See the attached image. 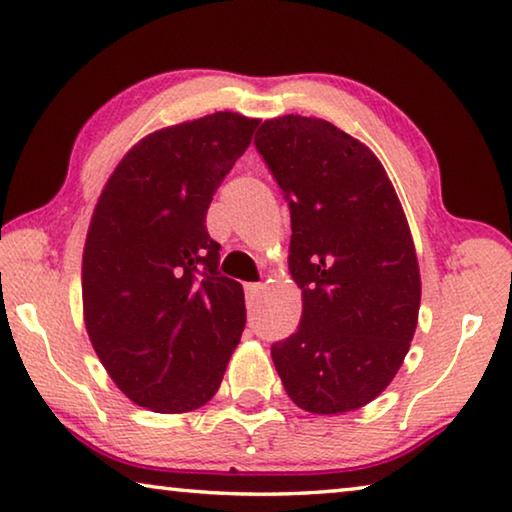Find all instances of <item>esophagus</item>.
Instances as JSON below:
<instances>
[{"instance_id":"esophagus-1","label":"esophagus","mask_w":512,"mask_h":512,"mask_svg":"<svg viewBox=\"0 0 512 512\" xmlns=\"http://www.w3.org/2000/svg\"><path fill=\"white\" fill-rule=\"evenodd\" d=\"M263 290H265L263 283H247V286H245V292H247V299H249V301L261 299Z\"/></svg>"}]
</instances>
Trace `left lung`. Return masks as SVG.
<instances>
[{
    "label": "left lung",
    "instance_id": "8db88e82",
    "mask_svg": "<svg viewBox=\"0 0 512 512\" xmlns=\"http://www.w3.org/2000/svg\"><path fill=\"white\" fill-rule=\"evenodd\" d=\"M254 138L290 204L288 267L301 320L272 360L315 415L370 404L395 379L420 315L422 279L397 190L379 158L322 117L281 115Z\"/></svg>",
    "mask_w": 512,
    "mask_h": 512
}]
</instances>
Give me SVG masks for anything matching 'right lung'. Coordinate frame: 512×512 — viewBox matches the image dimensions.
Listing matches in <instances>:
<instances>
[{
  "instance_id": "add662e5",
  "label": "right lung",
  "mask_w": 512,
  "mask_h": 512,
  "mask_svg": "<svg viewBox=\"0 0 512 512\" xmlns=\"http://www.w3.org/2000/svg\"><path fill=\"white\" fill-rule=\"evenodd\" d=\"M258 117L217 111L147 133L108 177L81 263L83 322L133 404L181 415L220 388L245 329V292L217 272L206 211Z\"/></svg>"
}]
</instances>
